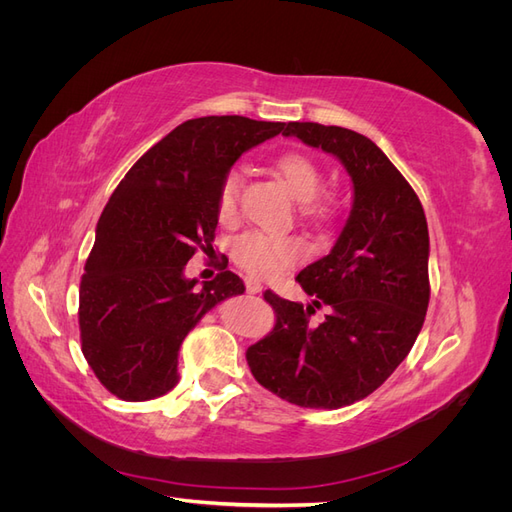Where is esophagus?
Wrapping results in <instances>:
<instances>
[{"label": "esophagus", "mask_w": 512, "mask_h": 512, "mask_svg": "<svg viewBox=\"0 0 512 512\" xmlns=\"http://www.w3.org/2000/svg\"><path fill=\"white\" fill-rule=\"evenodd\" d=\"M245 290L250 294H258L262 292V286L256 280H252V277H245Z\"/></svg>", "instance_id": "esophagus-1"}]
</instances>
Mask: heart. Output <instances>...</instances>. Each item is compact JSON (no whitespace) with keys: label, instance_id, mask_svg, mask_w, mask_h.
Here are the masks:
<instances>
[{"label":"heart","instance_id":"obj_1","mask_svg":"<svg viewBox=\"0 0 512 512\" xmlns=\"http://www.w3.org/2000/svg\"><path fill=\"white\" fill-rule=\"evenodd\" d=\"M277 177H280L294 198L303 203V218L322 222L331 215V205L327 200L318 198V190L322 183V170L314 158L305 156L299 151H286L273 162ZM241 177L237 170H228L218 190V215L222 222H230L237 215ZM305 256V243L299 237L284 235H267V232H245L235 245H232V258L237 265L260 280H271V277L282 275L294 262Z\"/></svg>","mask_w":512,"mask_h":512}]
</instances>
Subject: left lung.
Returning <instances> with one entry per match:
<instances>
[{"label":"left lung","instance_id":"1","mask_svg":"<svg viewBox=\"0 0 512 512\" xmlns=\"http://www.w3.org/2000/svg\"><path fill=\"white\" fill-rule=\"evenodd\" d=\"M297 136L342 162L352 211L333 250L297 282L303 307L265 292L273 331L245 352L252 376L294 406L335 410L374 393L412 350L429 305V232L421 200L367 136L314 121H288ZM332 312L313 327L314 306Z\"/></svg>","mask_w":512,"mask_h":512}]
</instances>
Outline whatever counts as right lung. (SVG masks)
I'll return each mask as SVG.
<instances>
[{"mask_svg":"<svg viewBox=\"0 0 512 512\" xmlns=\"http://www.w3.org/2000/svg\"><path fill=\"white\" fill-rule=\"evenodd\" d=\"M284 126L241 115L183 121L108 198L81 280L79 329L89 367L115 397L147 401L173 389L185 335L245 290L232 271L198 288L183 269L198 250L213 252L215 203L230 166Z\"/></svg>","mask_w":512,"mask_h":512,"instance_id":"right-lung-1","label":"right lung"}]
</instances>
